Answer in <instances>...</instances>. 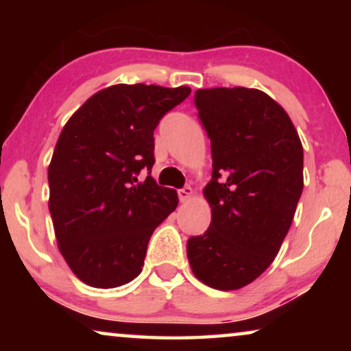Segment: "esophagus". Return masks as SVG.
Instances as JSON below:
<instances>
[{"label": "esophagus", "instance_id": "obj_1", "mask_svg": "<svg viewBox=\"0 0 351 351\" xmlns=\"http://www.w3.org/2000/svg\"><path fill=\"white\" fill-rule=\"evenodd\" d=\"M191 196H193V190H191V186H184V189L179 190L180 203H186V201H190Z\"/></svg>", "mask_w": 351, "mask_h": 351}]
</instances>
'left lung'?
I'll list each match as a JSON object with an SVG mask.
<instances>
[{"mask_svg": "<svg viewBox=\"0 0 351 351\" xmlns=\"http://www.w3.org/2000/svg\"><path fill=\"white\" fill-rule=\"evenodd\" d=\"M210 138L209 228L186 241L195 276L219 291L247 286L275 261L304 190V148L291 118L258 89L195 93Z\"/></svg>", "mask_w": 351, "mask_h": 351, "instance_id": "left-lung-1", "label": "left lung"}]
</instances>
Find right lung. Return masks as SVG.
<instances>
[{
  "label": "right lung",
  "mask_w": 351,
  "mask_h": 351,
  "mask_svg": "<svg viewBox=\"0 0 351 351\" xmlns=\"http://www.w3.org/2000/svg\"><path fill=\"white\" fill-rule=\"evenodd\" d=\"M190 93L110 86L62 129L47 171L49 213L60 254L86 285L110 289L141 275L152 233L179 203L176 190L150 176L153 131Z\"/></svg>",
  "instance_id": "right-lung-1"
}]
</instances>
